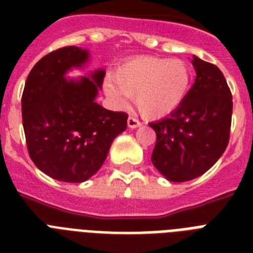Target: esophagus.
<instances>
[{
	"label": "esophagus",
	"instance_id": "obj_1",
	"mask_svg": "<svg viewBox=\"0 0 253 253\" xmlns=\"http://www.w3.org/2000/svg\"><path fill=\"white\" fill-rule=\"evenodd\" d=\"M127 126L134 130V128H138V127L142 126V123L139 122L136 118H134V117H128V119H127Z\"/></svg>",
	"mask_w": 253,
	"mask_h": 253
}]
</instances>
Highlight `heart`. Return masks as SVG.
I'll return each mask as SVG.
<instances>
[{
	"label": "heart",
	"mask_w": 253,
	"mask_h": 253,
	"mask_svg": "<svg viewBox=\"0 0 253 253\" xmlns=\"http://www.w3.org/2000/svg\"><path fill=\"white\" fill-rule=\"evenodd\" d=\"M192 86V69L180 59L139 56L125 61L114 80L103 83L105 93L117 105L134 97L135 106L147 119H162L184 102Z\"/></svg>",
	"instance_id": "obj_1"
}]
</instances>
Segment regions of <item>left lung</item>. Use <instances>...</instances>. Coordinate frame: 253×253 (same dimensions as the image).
<instances>
[{"label":"left lung","instance_id":"1","mask_svg":"<svg viewBox=\"0 0 253 253\" xmlns=\"http://www.w3.org/2000/svg\"><path fill=\"white\" fill-rule=\"evenodd\" d=\"M196 81L181 106L150 123L156 132L152 164L172 182L200 177L223 155L230 139L232 95L223 73L193 56Z\"/></svg>","mask_w":253,"mask_h":253}]
</instances>
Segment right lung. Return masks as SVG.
Instances as JSON below:
<instances>
[{
	"mask_svg": "<svg viewBox=\"0 0 253 253\" xmlns=\"http://www.w3.org/2000/svg\"><path fill=\"white\" fill-rule=\"evenodd\" d=\"M87 49L69 45L34 65L22 94V119L29 155L47 176L84 182L98 172L113 140L126 130L127 117L95 102L103 69L68 79L87 64Z\"/></svg>",
	"mask_w": 253,
	"mask_h": 253,
	"instance_id": "obj_1",
	"label": "right lung"
}]
</instances>
